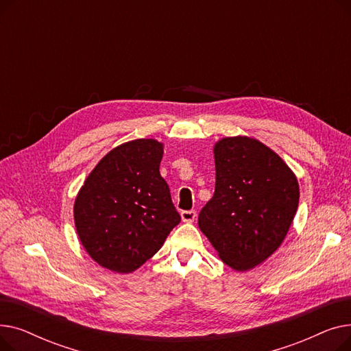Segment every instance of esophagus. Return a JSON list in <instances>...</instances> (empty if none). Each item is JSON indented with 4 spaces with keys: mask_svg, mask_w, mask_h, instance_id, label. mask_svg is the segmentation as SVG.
I'll use <instances>...</instances> for the list:
<instances>
[{
    "mask_svg": "<svg viewBox=\"0 0 351 351\" xmlns=\"http://www.w3.org/2000/svg\"><path fill=\"white\" fill-rule=\"evenodd\" d=\"M180 217L183 222H193V220L196 219V210H183L180 213Z\"/></svg>",
    "mask_w": 351,
    "mask_h": 351,
    "instance_id": "obj_1",
    "label": "esophagus"
}]
</instances>
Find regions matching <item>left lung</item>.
<instances>
[{
  "instance_id": "1",
  "label": "left lung",
  "mask_w": 351,
  "mask_h": 351,
  "mask_svg": "<svg viewBox=\"0 0 351 351\" xmlns=\"http://www.w3.org/2000/svg\"><path fill=\"white\" fill-rule=\"evenodd\" d=\"M216 185L197 225L234 270L265 262L286 237L299 206V183L262 142L225 138L215 145Z\"/></svg>"
}]
</instances>
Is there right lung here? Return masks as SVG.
I'll use <instances>...</instances> for the list:
<instances>
[{"label": "right lung", "instance_id": "1", "mask_svg": "<svg viewBox=\"0 0 351 351\" xmlns=\"http://www.w3.org/2000/svg\"><path fill=\"white\" fill-rule=\"evenodd\" d=\"M162 155L158 141L126 142L105 155L84 182L73 217L81 243L101 266L136 270L180 222L159 173Z\"/></svg>", "mask_w": 351, "mask_h": 351}]
</instances>
